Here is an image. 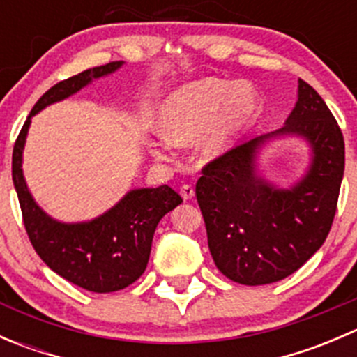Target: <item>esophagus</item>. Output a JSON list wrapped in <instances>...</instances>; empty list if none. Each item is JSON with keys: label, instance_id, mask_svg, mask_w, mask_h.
Masks as SVG:
<instances>
[{"label": "esophagus", "instance_id": "esophagus-1", "mask_svg": "<svg viewBox=\"0 0 357 357\" xmlns=\"http://www.w3.org/2000/svg\"><path fill=\"white\" fill-rule=\"evenodd\" d=\"M179 193H181V197L185 200H192L193 197H195V188H193L192 185H183L181 188H179Z\"/></svg>", "mask_w": 357, "mask_h": 357}]
</instances>
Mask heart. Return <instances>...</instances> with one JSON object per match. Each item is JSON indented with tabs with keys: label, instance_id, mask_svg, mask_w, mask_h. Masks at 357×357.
<instances>
[{
	"label": "heart",
	"instance_id": "1",
	"mask_svg": "<svg viewBox=\"0 0 357 357\" xmlns=\"http://www.w3.org/2000/svg\"><path fill=\"white\" fill-rule=\"evenodd\" d=\"M257 96L245 84L205 77L176 89L158 107L157 129L174 146L197 142L202 160L212 162L229 152L248 122L257 114ZM153 157L167 158L165 142L149 139Z\"/></svg>",
	"mask_w": 357,
	"mask_h": 357
}]
</instances>
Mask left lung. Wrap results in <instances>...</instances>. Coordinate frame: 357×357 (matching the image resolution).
<instances>
[{"instance_id": "1", "label": "left lung", "mask_w": 357, "mask_h": 357, "mask_svg": "<svg viewBox=\"0 0 357 357\" xmlns=\"http://www.w3.org/2000/svg\"><path fill=\"white\" fill-rule=\"evenodd\" d=\"M297 96L282 129L208 162L197 181L212 259L226 278L242 285L290 276L332 228L344 178V136L321 96L302 79ZM283 135L302 137L312 150L308 171L290 189H278L257 172L260 146Z\"/></svg>"}]
</instances>
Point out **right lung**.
Masks as SVG:
<instances>
[{"label":"right lung","mask_w":357,"mask_h":357,"mask_svg":"<svg viewBox=\"0 0 357 357\" xmlns=\"http://www.w3.org/2000/svg\"><path fill=\"white\" fill-rule=\"evenodd\" d=\"M122 63L121 60L88 68L50 88L32 107L12 157L13 186L34 250L56 275L95 294L126 289L145 273L158 221L178 207L183 199L167 185L136 188L91 221H56L32 199L24 178L22 153L31 119L38 112L75 95L95 79L114 74Z\"/></svg>","instance_id":"right-lung-1"}]
</instances>
